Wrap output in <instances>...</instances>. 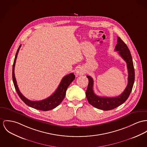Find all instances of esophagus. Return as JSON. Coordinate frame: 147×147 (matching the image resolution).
<instances>
[{"instance_id": "1", "label": "esophagus", "mask_w": 147, "mask_h": 147, "mask_svg": "<svg viewBox=\"0 0 147 147\" xmlns=\"http://www.w3.org/2000/svg\"><path fill=\"white\" fill-rule=\"evenodd\" d=\"M76 73L77 76H81L84 74V70L81 67H78L76 70Z\"/></svg>"}]
</instances>
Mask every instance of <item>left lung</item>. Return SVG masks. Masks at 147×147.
<instances>
[{"label":"left lung","instance_id":"8db88e82","mask_svg":"<svg viewBox=\"0 0 147 147\" xmlns=\"http://www.w3.org/2000/svg\"><path fill=\"white\" fill-rule=\"evenodd\" d=\"M115 50L118 51V54L126 61L128 70L127 85L120 96L114 97L97 96L93 90V80L90 76H87L88 79V85L86 92L87 99L92 106L104 111L113 110L124 103L131 92L135 80V71L131 53L127 45L119 37H117V44Z\"/></svg>","mask_w":147,"mask_h":147}]
</instances>
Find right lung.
Instances as JSON below:
<instances>
[{
	"label": "right lung",
	"mask_w": 147,
	"mask_h": 147,
	"mask_svg": "<svg viewBox=\"0 0 147 147\" xmlns=\"http://www.w3.org/2000/svg\"><path fill=\"white\" fill-rule=\"evenodd\" d=\"M21 46V45L20 46V47H18L17 51L16 57L14 60L13 69H12L13 82L14 83L15 89L17 91L19 97L27 105L37 110L46 111L57 107V106H59L60 104V103L64 100L66 94V91L69 86L74 80V79H75V76L74 73H70L68 75L64 77L61 80L60 84L59 85L57 90H55V92L51 96H50L48 98H46L45 100H43L41 101H33L28 100L20 91L17 84V81L16 79L15 75H14L15 64H16L17 55Z\"/></svg>",
	"instance_id": "obj_1"
}]
</instances>
